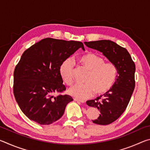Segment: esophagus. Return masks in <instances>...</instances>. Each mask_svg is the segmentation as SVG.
<instances>
[{
	"instance_id": "obj_1",
	"label": "esophagus",
	"mask_w": 150,
	"mask_h": 150,
	"mask_svg": "<svg viewBox=\"0 0 150 150\" xmlns=\"http://www.w3.org/2000/svg\"><path fill=\"white\" fill-rule=\"evenodd\" d=\"M73 100H75V101H77V102H80V103H85V101L83 100H81V99H79V98H73Z\"/></svg>"
}]
</instances>
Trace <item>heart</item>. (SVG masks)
<instances>
[{
	"mask_svg": "<svg viewBox=\"0 0 150 150\" xmlns=\"http://www.w3.org/2000/svg\"><path fill=\"white\" fill-rule=\"evenodd\" d=\"M81 63L90 71L85 83L75 84L69 89V93L79 99H87L96 92L103 95L108 92L115 85L118 71L113 63L105 62L102 57L88 52L79 57ZM75 62L71 57L66 58L61 63L59 74L63 81L68 85L73 83Z\"/></svg>",
	"mask_w": 150,
	"mask_h": 150,
	"instance_id": "1",
	"label": "heart"
}]
</instances>
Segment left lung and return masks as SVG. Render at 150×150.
I'll return each instance as SVG.
<instances>
[{"label": "left lung", "mask_w": 150, "mask_h": 150, "mask_svg": "<svg viewBox=\"0 0 150 150\" xmlns=\"http://www.w3.org/2000/svg\"><path fill=\"white\" fill-rule=\"evenodd\" d=\"M85 44L103 53L117 68V78L112 88L95 99L86 102L88 106L100 110L99 116L93 122L107 125L120 117L130 102L135 87L136 66L127 50L110 40L85 42Z\"/></svg>", "instance_id": "1"}]
</instances>
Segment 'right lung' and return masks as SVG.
Here are the masks:
<instances>
[{
    "label": "right lung",
    "mask_w": 150,
    "mask_h": 150,
    "mask_svg": "<svg viewBox=\"0 0 150 150\" xmlns=\"http://www.w3.org/2000/svg\"><path fill=\"white\" fill-rule=\"evenodd\" d=\"M83 44L54 38L43 39L22 54L14 72V95L19 107L30 120L48 125L62 117L73 99L67 95L59 74L61 63Z\"/></svg>",
    "instance_id": "1"
}]
</instances>
